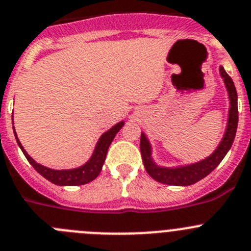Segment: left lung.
I'll return each mask as SVG.
<instances>
[{
    "mask_svg": "<svg viewBox=\"0 0 251 251\" xmlns=\"http://www.w3.org/2000/svg\"><path fill=\"white\" fill-rule=\"evenodd\" d=\"M219 74L224 81L229 99L228 120H226V131H224V135L219 145L208 157L203 158L198 162L167 167V166H161L154 162L153 157H152V145L146 133L142 131L141 141H140L142 161H144V166L147 173L154 181L168 184V186H191V184L197 183L198 181L207 177L213 170H215V167L222 162V160L226 157V154L230 150L234 139H235L236 127H238V95H236L235 85L230 76L224 70L223 65L219 67Z\"/></svg>",
    "mask_w": 251,
    "mask_h": 251,
    "instance_id": "obj_1",
    "label": "left lung"
}]
</instances>
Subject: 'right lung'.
Returning a JSON list of instances; mask_svg holds the SVG:
<instances>
[{"mask_svg":"<svg viewBox=\"0 0 251 251\" xmlns=\"http://www.w3.org/2000/svg\"><path fill=\"white\" fill-rule=\"evenodd\" d=\"M12 124H13V115H12ZM125 125V121L121 120L120 123L115 124L111 128L105 131L101 136L98 140L95 149H94L93 153H91L90 158L86 161L84 165L79 166L75 168H69V170H54V168H49L46 166L41 165L37 162L36 160L30 157L25 147L22 146L21 141L18 140L17 133L15 131V126H13V132H15L16 141H17L18 146L22 150L23 154L28 160V162L33 166L34 170L42 175L46 179H48L51 183L57 184V186H83V184L89 183V182L94 181L99 176L100 171H101L102 165L106 158L107 150L111 145L112 140L115 139L116 133L121 130V127Z\"/></svg>","mask_w":251,"mask_h":251,"instance_id":"1","label":"right lung"}]
</instances>
